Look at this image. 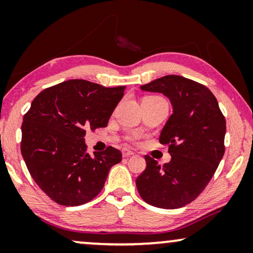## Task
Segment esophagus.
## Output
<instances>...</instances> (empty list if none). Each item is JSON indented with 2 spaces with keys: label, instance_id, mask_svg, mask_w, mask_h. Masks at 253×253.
<instances>
[{
  "label": "esophagus",
  "instance_id": "esophagus-1",
  "mask_svg": "<svg viewBox=\"0 0 253 253\" xmlns=\"http://www.w3.org/2000/svg\"><path fill=\"white\" fill-rule=\"evenodd\" d=\"M122 155H123V158H129V157H131V155H133V152L127 150V148H123Z\"/></svg>",
  "mask_w": 253,
  "mask_h": 253
}]
</instances>
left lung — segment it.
I'll list each match as a JSON object with an SVG mask.
<instances>
[{
  "label": "left lung",
  "mask_w": 253,
  "mask_h": 253,
  "mask_svg": "<svg viewBox=\"0 0 253 253\" xmlns=\"http://www.w3.org/2000/svg\"><path fill=\"white\" fill-rule=\"evenodd\" d=\"M161 93L172 114L160 133L170 161L160 166L146 155V168L136 179L141 198L159 209H179L193 202L213 177L224 154L226 120L206 86L182 76L169 75L140 86Z\"/></svg>",
  "instance_id": "left-lung-1"
}]
</instances>
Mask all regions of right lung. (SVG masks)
<instances>
[{"label": "right lung", "instance_id": "add662e5", "mask_svg": "<svg viewBox=\"0 0 253 253\" xmlns=\"http://www.w3.org/2000/svg\"><path fill=\"white\" fill-rule=\"evenodd\" d=\"M126 86L105 87L70 79L40 92L23 119L20 151L34 182L63 206H78L99 195L122 153L109 146L91 157L86 130L105 127Z\"/></svg>", "mask_w": 253, "mask_h": 253}]
</instances>
